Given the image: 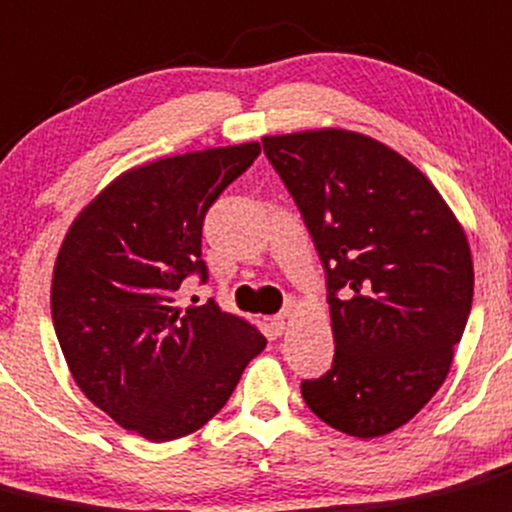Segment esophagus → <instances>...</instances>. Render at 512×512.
I'll return each instance as SVG.
<instances>
[{
    "label": "esophagus",
    "mask_w": 512,
    "mask_h": 512,
    "mask_svg": "<svg viewBox=\"0 0 512 512\" xmlns=\"http://www.w3.org/2000/svg\"><path fill=\"white\" fill-rule=\"evenodd\" d=\"M287 317H290V310H285L282 312V315H275L270 320V327H272V332H275V335H282V332H285V327H287Z\"/></svg>",
    "instance_id": "esophagus-1"
}]
</instances>
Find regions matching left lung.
Listing matches in <instances>:
<instances>
[{
	"mask_svg": "<svg viewBox=\"0 0 512 512\" xmlns=\"http://www.w3.org/2000/svg\"><path fill=\"white\" fill-rule=\"evenodd\" d=\"M327 272L335 360L307 408L352 438L403 428L440 390L473 305V255L433 182L340 127L262 137ZM341 297L337 298L336 295Z\"/></svg>",
	"mask_w": 512,
	"mask_h": 512,
	"instance_id": "left-lung-1",
	"label": "left lung"
}]
</instances>
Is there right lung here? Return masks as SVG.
<instances>
[{
    "instance_id": "add662e5",
    "label": "right lung",
    "mask_w": 512,
    "mask_h": 512,
    "mask_svg": "<svg viewBox=\"0 0 512 512\" xmlns=\"http://www.w3.org/2000/svg\"><path fill=\"white\" fill-rule=\"evenodd\" d=\"M260 150L242 142L124 170L82 207L57 252L52 320L69 372L87 400L152 443L215 418L267 345L215 302L180 305L187 277H207V210Z\"/></svg>"
}]
</instances>
